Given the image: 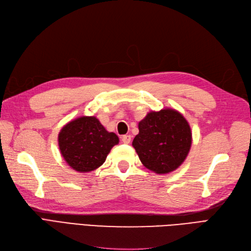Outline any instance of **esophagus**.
I'll return each instance as SVG.
<instances>
[{
	"label": "esophagus",
	"instance_id": "esophagus-1",
	"mask_svg": "<svg viewBox=\"0 0 251 251\" xmlns=\"http://www.w3.org/2000/svg\"><path fill=\"white\" fill-rule=\"evenodd\" d=\"M121 141L126 144L130 143L131 142V135H124L123 137H121Z\"/></svg>",
	"mask_w": 251,
	"mask_h": 251
}]
</instances>
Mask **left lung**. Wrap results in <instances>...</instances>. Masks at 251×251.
Returning a JSON list of instances; mask_svg holds the SVG:
<instances>
[{
	"mask_svg": "<svg viewBox=\"0 0 251 251\" xmlns=\"http://www.w3.org/2000/svg\"><path fill=\"white\" fill-rule=\"evenodd\" d=\"M132 146L142 164L156 174H169L183 163L192 146L187 120L174 109L148 113L138 124Z\"/></svg>",
	"mask_w": 251,
	"mask_h": 251,
	"instance_id": "left-lung-1",
	"label": "left lung"
}]
</instances>
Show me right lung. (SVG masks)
<instances>
[{
  "instance_id": "add662e5",
  "label": "right lung",
  "mask_w": 251,
  "mask_h": 251,
  "mask_svg": "<svg viewBox=\"0 0 251 251\" xmlns=\"http://www.w3.org/2000/svg\"><path fill=\"white\" fill-rule=\"evenodd\" d=\"M118 142V136L105 130L94 116L71 120L58 134L60 154L68 165L78 173H89L100 168Z\"/></svg>"
}]
</instances>
